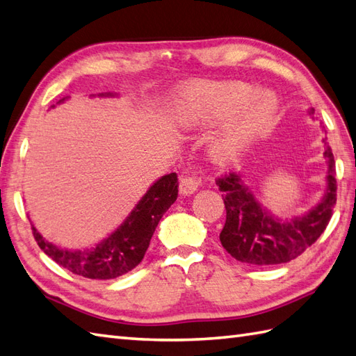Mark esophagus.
Returning <instances> with one entry per match:
<instances>
[{"label":"esophagus","mask_w":356,"mask_h":356,"mask_svg":"<svg viewBox=\"0 0 356 356\" xmlns=\"http://www.w3.org/2000/svg\"><path fill=\"white\" fill-rule=\"evenodd\" d=\"M197 188H198L197 176L194 175V172H191V171H186L185 175L180 177V184H179L180 194L189 195V194H193Z\"/></svg>","instance_id":"1"}]
</instances>
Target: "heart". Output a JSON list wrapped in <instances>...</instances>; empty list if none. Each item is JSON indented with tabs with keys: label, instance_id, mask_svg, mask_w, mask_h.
<instances>
[{
	"label": "heart",
	"instance_id": "heart-1",
	"mask_svg": "<svg viewBox=\"0 0 356 356\" xmlns=\"http://www.w3.org/2000/svg\"><path fill=\"white\" fill-rule=\"evenodd\" d=\"M253 94V88L245 83L198 86L186 95L180 109V121L186 126H200L245 106ZM275 107L276 104L270 97L261 95L241 118L226 124L212 143L213 158L218 162L232 159L270 120Z\"/></svg>",
	"mask_w": 356,
	"mask_h": 356
}]
</instances>
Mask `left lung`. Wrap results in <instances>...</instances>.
Masks as SVG:
<instances>
[{"instance_id":"obj_1","label":"left lung","mask_w":356,"mask_h":356,"mask_svg":"<svg viewBox=\"0 0 356 356\" xmlns=\"http://www.w3.org/2000/svg\"><path fill=\"white\" fill-rule=\"evenodd\" d=\"M325 156L329 161L325 198L305 217L290 221H279L268 216L241 184L236 172L218 177L217 185L225 193L222 200L226 208L220 241L227 253L252 266H276L296 259L316 243L325 232L337 203L335 161L330 147H326Z\"/></svg>"}]
</instances>
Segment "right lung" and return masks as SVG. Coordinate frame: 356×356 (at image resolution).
Returning <instances> with one entry per match:
<instances>
[{"label": "right lung", "mask_w": 356, "mask_h": 356, "mask_svg": "<svg viewBox=\"0 0 356 356\" xmlns=\"http://www.w3.org/2000/svg\"><path fill=\"white\" fill-rule=\"evenodd\" d=\"M65 100V98H63ZM176 172L161 177L140 198L126 221L103 243L88 250L60 249L31 227L38 245L60 267L88 279H115L134 270L143 261L159 220L176 202Z\"/></svg>", "instance_id": "right-lung-1"}]
</instances>
